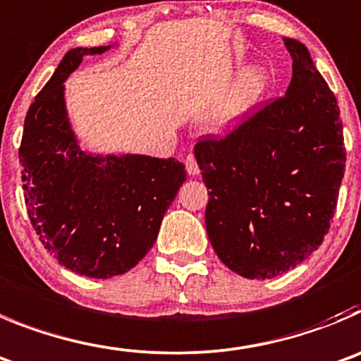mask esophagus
Instances as JSON below:
<instances>
[{
    "mask_svg": "<svg viewBox=\"0 0 361 361\" xmlns=\"http://www.w3.org/2000/svg\"><path fill=\"white\" fill-rule=\"evenodd\" d=\"M186 170L190 175H198V164H197V157L193 154H188L186 157Z\"/></svg>",
    "mask_w": 361,
    "mask_h": 361,
    "instance_id": "34e87169",
    "label": "esophagus"
}]
</instances>
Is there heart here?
<instances>
[{"instance_id": "heart-1", "label": "heart", "mask_w": 361, "mask_h": 361, "mask_svg": "<svg viewBox=\"0 0 361 361\" xmlns=\"http://www.w3.org/2000/svg\"><path fill=\"white\" fill-rule=\"evenodd\" d=\"M267 85H269V73L261 66H250L245 71H241L240 77L231 84L211 114V125L214 130H233L263 97Z\"/></svg>"}]
</instances>
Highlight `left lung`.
Here are the masks:
<instances>
[{
	"mask_svg": "<svg viewBox=\"0 0 361 361\" xmlns=\"http://www.w3.org/2000/svg\"><path fill=\"white\" fill-rule=\"evenodd\" d=\"M284 46L293 61L286 94L195 145L211 245L247 279L288 272L322 245L345 171L335 94L306 46Z\"/></svg>",
	"mask_w": 361,
	"mask_h": 361,
	"instance_id": "left-lung-1",
	"label": "left lung"
}]
</instances>
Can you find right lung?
Here are the masks:
<instances>
[{
	"label": "right lung",
	"instance_id": "add662e5",
	"mask_svg": "<svg viewBox=\"0 0 361 361\" xmlns=\"http://www.w3.org/2000/svg\"><path fill=\"white\" fill-rule=\"evenodd\" d=\"M105 49L66 53L26 112L19 147L25 204L39 240L62 267L94 279L121 276L143 259L186 180L175 157H92L78 148L64 80L85 55Z\"/></svg>",
	"mask_w": 361,
	"mask_h": 361
}]
</instances>
